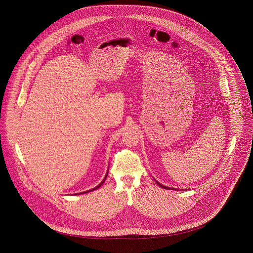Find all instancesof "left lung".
I'll return each mask as SVG.
<instances>
[{
    "label": "left lung",
    "instance_id": "left-lung-1",
    "mask_svg": "<svg viewBox=\"0 0 253 253\" xmlns=\"http://www.w3.org/2000/svg\"><path fill=\"white\" fill-rule=\"evenodd\" d=\"M157 183L158 184V185H159V186H160V187H161V188H163V189H166V190H169V187H166V186H163V185H161V184H160V183H158L157 181ZM171 190H176V191H178L177 189H171Z\"/></svg>",
    "mask_w": 253,
    "mask_h": 253
}]
</instances>
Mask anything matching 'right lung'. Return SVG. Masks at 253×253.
I'll use <instances>...</instances> for the list:
<instances>
[{
	"mask_svg": "<svg viewBox=\"0 0 253 253\" xmlns=\"http://www.w3.org/2000/svg\"><path fill=\"white\" fill-rule=\"evenodd\" d=\"M106 176H107V174H106V175H105V177H104V179H103V180L101 181V183H100V184H99V185H98V186H96V187H95V188H94V189H92V190H90V191H87V192H84V193H89V192H92V191H95V190H96V189H98V188H99V187H100V186H101V185H102V184H103V183H104V181H105V179H106Z\"/></svg>",
	"mask_w": 253,
	"mask_h": 253,
	"instance_id": "right-lung-1",
	"label": "right lung"
}]
</instances>
